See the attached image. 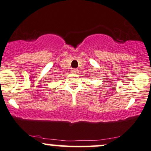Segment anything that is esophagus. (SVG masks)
<instances>
[{"mask_svg":"<svg viewBox=\"0 0 151 151\" xmlns=\"http://www.w3.org/2000/svg\"><path fill=\"white\" fill-rule=\"evenodd\" d=\"M71 72H72V73L77 74L78 73V69H76V68H73V69H72Z\"/></svg>","mask_w":151,"mask_h":151,"instance_id":"esophagus-1","label":"esophagus"}]
</instances>
